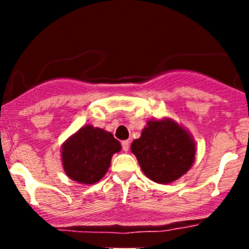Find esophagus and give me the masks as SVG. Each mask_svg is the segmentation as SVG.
Wrapping results in <instances>:
<instances>
[{
  "instance_id": "1",
  "label": "esophagus",
  "mask_w": 249,
  "mask_h": 249,
  "mask_svg": "<svg viewBox=\"0 0 249 249\" xmlns=\"http://www.w3.org/2000/svg\"><path fill=\"white\" fill-rule=\"evenodd\" d=\"M122 148H123V150H124V152H127V150H129V148H130V142H129V141H123V142H122Z\"/></svg>"
}]
</instances>
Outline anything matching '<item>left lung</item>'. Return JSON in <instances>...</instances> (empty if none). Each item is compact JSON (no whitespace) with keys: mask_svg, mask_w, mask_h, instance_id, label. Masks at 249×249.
I'll return each mask as SVG.
<instances>
[{"mask_svg":"<svg viewBox=\"0 0 249 249\" xmlns=\"http://www.w3.org/2000/svg\"><path fill=\"white\" fill-rule=\"evenodd\" d=\"M131 152L148 178L166 184L178 179L192 167L195 143L187 131L171 119L150 120Z\"/></svg>","mask_w":249,"mask_h":249,"instance_id":"left-lung-1","label":"left lung"}]
</instances>
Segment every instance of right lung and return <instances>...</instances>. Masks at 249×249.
Here are the masks:
<instances>
[{
	"instance_id": "right-lung-1",
	"label": "right lung",
	"mask_w": 249,
	"mask_h": 249,
	"mask_svg": "<svg viewBox=\"0 0 249 249\" xmlns=\"http://www.w3.org/2000/svg\"><path fill=\"white\" fill-rule=\"evenodd\" d=\"M120 149L110 132L87 125L62 145L64 170L76 182L94 184L106 175L112 155Z\"/></svg>"
}]
</instances>
